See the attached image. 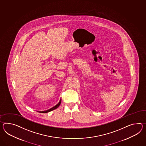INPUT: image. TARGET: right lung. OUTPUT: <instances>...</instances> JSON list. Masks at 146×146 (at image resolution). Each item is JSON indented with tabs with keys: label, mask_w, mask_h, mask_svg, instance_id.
<instances>
[{
	"label": "right lung",
	"mask_w": 146,
	"mask_h": 146,
	"mask_svg": "<svg viewBox=\"0 0 146 146\" xmlns=\"http://www.w3.org/2000/svg\"><path fill=\"white\" fill-rule=\"evenodd\" d=\"M60 103H61V100H60V101L59 103H58L57 104H56L55 106H54V107H53L52 108L48 110L43 111H39V112H40V113H47V112H50V111H51L54 110H55V109H57V108L60 106Z\"/></svg>",
	"instance_id": "1"
}]
</instances>
